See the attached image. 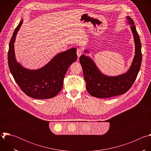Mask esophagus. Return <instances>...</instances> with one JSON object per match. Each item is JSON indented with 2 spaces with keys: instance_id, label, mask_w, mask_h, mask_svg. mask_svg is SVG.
Masks as SVG:
<instances>
[{
  "instance_id": "1",
  "label": "esophagus",
  "mask_w": 151,
  "mask_h": 151,
  "mask_svg": "<svg viewBox=\"0 0 151 151\" xmlns=\"http://www.w3.org/2000/svg\"><path fill=\"white\" fill-rule=\"evenodd\" d=\"M82 50L81 48H78L77 49V51H76V54H77V55L78 57H79L82 54Z\"/></svg>"
}]
</instances>
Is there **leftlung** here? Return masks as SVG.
Instances as JSON below:
<instances>
[{"instance_id": "left-lung-1", "label": "left lung", "mask_w": 151, "mask_h": 151, "mask_svg": "<svg viewBox=\"0 0 151 151\" xmlns=\"http://www.w3.org/2000/svg\"><path fill=\"white\" fill-rule=\"evenodd\" d=\"M131 25L135 42V55L128 71L117 76L103 75L97 69L94 61L85 55H81L79 61L82 68L86 88L89 94L97 98H109L124 94L132 87L140 70L142 55L139 35L130 17H127Z\"/></svg>"}]
</instances>
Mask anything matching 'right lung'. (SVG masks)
<instances>
[{
    "mask_svg": "<svg viewBox=\"0 0 151 151\" xmlns=\"http://www.w3.org/2000/svg\"><path fill=\"white\" fill-rule=\"evenodd\" d=\"M22 23L21 21L9 42L8 60L10 72L19 87L28 96L37 99L52 98L62 89L64 76L70 64L77 59L76 49L58 54L40 69H25L17 62L14 48L16 35Z\"/></svg>",
    "mask_w": 151,
    "mask_h": 151,
    "instance_id": "obj_1",
    "label": "right lung"
}]
</instances>
